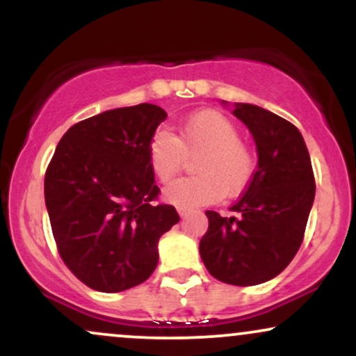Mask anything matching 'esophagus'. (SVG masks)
<instances>
[{"label": "esophagus", "mask_w": 356, "mask_h": 356, "mask_svg": "<svg viewBox=\"0 0 356 356\" xmlns=\"http://www.w3.org/2000/svg\"><path fill=\"white\" fill-rule=\"evenodd\" d=\"M177 212H179V214H181V216H186L187 212H189V207H177Z\"/></svg>", "instance_id": "1"}]
</instances>
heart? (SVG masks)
Instances as JSON below:
<instances>
[{"mask_svg":"<svg viewBox=\"0 0 356 356\" xmlns=\"http://www.w3.org/2000/svg\"><path fill=\"white\" fill-rule=\"evenodd\" d=\"M195 155L197 174L170 184L165 199L181 207L202 206L220 195L236 197L248 189L256 172V155L239 138V130L214 110L194 113L177 127V134L155 130L149 142V162L161 182L169 184L181 172L186 155Z\"/></svg>","mask_w":356,"mask_h":356,"instance_id":"b5f03b06","label":"heart"}]
</instances>
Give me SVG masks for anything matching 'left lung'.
Listing matches in <instances>:
<instances>
[{
  "label": "left lung",
  "mask_w": 356,
  "mask_h": 356,
  "mask_svg": "<svg viewBox=\"0 0 356 356\" xmlns=\"http://www.w3.org/2000/svg\"><path fill=\"white\" fill-rule=\"evenodd\" d=\"M234 107L254 137L257 167L231 207L238 216L206 211L209 227L199 252L216 280L254 286L280 275L296 256L316 184L303 136L291 122L256 105Z\"/></svg>",
  "instance_id": "8db88e82"
}]
</instances>
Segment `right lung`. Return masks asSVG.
I'll return each instance as SVG.
<instances>
[{"label": "right lung", "mask_w": 356, "mask_h": 356, "mask_svg": "<svg viewBox=\"0 0 356 356\" xmlns=\"http://www.w3.org/2000/svg\"><path fill=\"white\" fill-rule=\"evenodd\" d=\"M167 118L140 104L85 118L65 132L44 174V202L58 254L88 288L118 293L144 283L161 236L179 222L159 204L149 142Z\"/></svg>", "instance_id": "right-lung-1"}]
</instances>
